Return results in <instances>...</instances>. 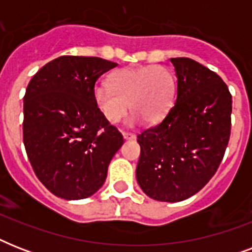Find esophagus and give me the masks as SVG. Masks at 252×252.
<instances>
[{"mask_svg":"<svg viewBox=\"0 0 252 252\" xmlns=\"http://www.w3.org/2000/svg\"><path fill=\"white\" fill-rule=\"evenodd\" d=\"M123 137L126 138V140H134L136 134L130 133V132H123Z\"/></svg>","mask_w":252,"mask_h":252,"instance_id":"34e87169","label":"esophagus"}]
</instances>
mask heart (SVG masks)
Returning <instances> with one entry per match:
<instances>
[{
  "instance_id": "b5f03b06",
  "label": "heart",
  "mask_w": 252,
  "mask_h": 252,
  "mask_svg": "<svg viewBox=\"0 0 252 252\" xmlns=\"http://www.w3.org/2000/svg\"><path fill=\"white\" fill-rule=\"evenodd\" d=\"M176 95V81L170 69L162 65L128 68L112 73L108 84L94 89L95 104L110 123H119L129 108L132 122L141 119L157 124L168 114Z\"/></svg>"
}]
</instances>
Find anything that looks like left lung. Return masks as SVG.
Here are the masks:
<instances>
[{"instance_id": "8db88e82", "label": "left lung", "mask_w": 252, "mask_h": 252, "mask_svg": "<svg viewBox=\"0 0 252 252\" xmlns=\"http://www.w3.org/2000/svg\"><path fill=\"white\" fill-rule=\"evenodd\" d=\"M175 66V103L157 126L137 136L136 178L146 195L176 203L199 192L215 175L230 138L231 94L217 73L188 57Z\"/></svg>"}]
</instances>
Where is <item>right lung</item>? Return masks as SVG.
I'll use <instances>...</instances> for the list:
<instances>
[{"label":"right lung","instance_id":"add662e5","mask_svg":"<svg viewBox=\"0 0 252 252\" xmlns=\"http://www.w3.org/2000/svg\"><path fill=\"white\" fill-rule=\"evenodd\" d=\"M116 65L100 57L61 56L45 64L26 89V153L37 179L57 197L94 195L124 142L94 100L95 82Z\"/></svg>","mask_w":252,"mask_h":252}]
</instances>
